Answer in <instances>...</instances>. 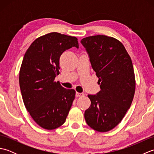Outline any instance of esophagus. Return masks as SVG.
Here are the masks:
<instances>
[{"instance_id": "34e87169", "label": "esophagus", "mask_w": 154, "mask_h": 154, "mask_svg": "<svg viewBox=\"0 0 154 154\" xmlns=\"http://www.w3.org/2000/svg\"><path fill=\"white\" fill-rule=\"evenodd\" d=\"M84 95V93H79V92H77L76 94H75V96L77 97H82Z\"/></svg>"}]
</instances>
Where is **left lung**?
<instances>
[{"mask_svg":"<svg viewBox=\"0 0 154 154\" xmlns=\"http://www.w3.org/2000/svg\"><path fill=\"white\" fill-rule=\"evenodd\" d=\"M81 42L100 87L97 94H88L91 103L85 119L91 128L106 132L121 122L133 100L136 80L132 60L124 45L113 37L93 35Z\"/></svg>","mask_w":154,"mask_h":154,"instance_id":"obj_1","label":"left lung"}]
</instances>
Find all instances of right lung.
Listing matches in <instances>:
<instances>
[{
	"mask_svg": "<svg viewBox=\"0 0 154 154\" xmlns=\"http://www.w3.org/2000/svg\"><path fill=\"white\" fill-rule=\"evenodd\" d=\"M77 38L51 32L38 38L26 51L19 72L23 102L40 127L54 130L65 122L75 96L55 81L60 74V58L72 47L79 48Z\"/></svg>",
	"mask_w": 154,
	"mask_h": 154,
	"instance_id": "add662e5",
	"label": "right lung"
}]
</instances>
